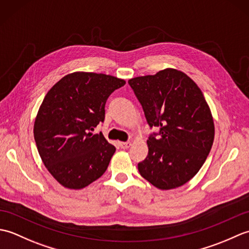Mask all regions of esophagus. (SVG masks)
I'll return each mask as SVG.
<instances>
[{
    "instance_id": "1",
    "label": "esophagus",
    "mask_w": 249,
    "mask_h": 249,
    "mask_svg": "<svg viewBox=\"0 0 249 249\" xmlns=\"http://www.w3.org/2000/svg\"><path fill=\"white\" fill-rule=\"evenodd\" d=\"M130 144H131L130 142H120V143H119L121 149H128Z\"/></svg>"
}]
</instances>
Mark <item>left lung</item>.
Instances as JSON below:
<instances>
[{"label":"left lung","instance_id":"1","mask_svg":"<svg viewBox=\"0 0 249 249\" xmlns=\"http://www.w3.org/2000/svg\"><path fill=\"white\" fill-rule=\"evenodd\" d=\"M128 83L147 124L160 128L146 141L149 153L138 163L141 177L162 190L182 186L198 173L214 141L213 116L202 92L174 68L129 79Z\"/></svg>","mask_w":249,"mask_h":249}]
</instances>
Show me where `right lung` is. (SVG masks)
Returning a JSON list of instances; mask_svg holds the SVG:
<instances>
[{
	"label": "right lung",
	"mask_w": 249,
	"mask_h": 249,
	"mask_svg": "<svg viewBox=\"0 0 249 249\" xmlns=\"http://www.w3.org/2000/svg\"><path fill=\"white\" fill-rule=\"evenodd\" d=\"M125 83L105 73L76 71L46 94L35 119L34 139L44 165L64 187L84 188L107 170L115 147L93 130L105 120L110 94Z\"/></svg>",
	"instance_id": "1"
}]
</instances>
